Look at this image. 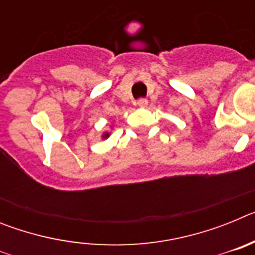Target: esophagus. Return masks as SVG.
<instances>
[{
	"label": "esophagus",
	"mask_w": 255,
	"mask_h": 255,
	"mask_svg": "<svg viewBox=\"0 0 255 255\" xmlns=\"http://www.w3.org/2000/svg\"><path fill=\"white\" fill-rule=\"evenodd\" d=\"M136 105H138L139 107H145V106L148 105V101L145 100V98H140V100L136 101Z\"/></svg>",
	"instance_id": "1"
}]
</instances>
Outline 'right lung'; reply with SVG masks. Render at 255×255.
<instances>
[{
  "mask_svg": "<svg viewBox=\"0 0 255 255\" xmlns=\"http://www.w3.org/2000/svg\"><path fill=\"white\" fill-rule=\"evenodd\" d=\"M108 136V134H105V136H103V138H107Z\"/></svg>",
  "mask_w": 255,
  "mask_h": 255,
  "instance_id": "1",
  "label": "right lung"
}]
</instances>
